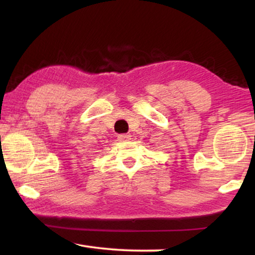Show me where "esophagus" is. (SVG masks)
Here are the masks:
<instances>
[{"mask_svg": "<svg viewBox=\"0 0 255 255\" xmlns=\"http://www.w3.org/2000/svg\"><path fill=\"white\" fill-rule=\"evenodd\" d=\"M130 135L129 133H120V135H118V139L119 140H129L130 139Z\"/></svg>", "mask_w": 255, "mask_h": 255, "instance_id": "esophagus-1", "label": "esophagus"}]
</instances>
